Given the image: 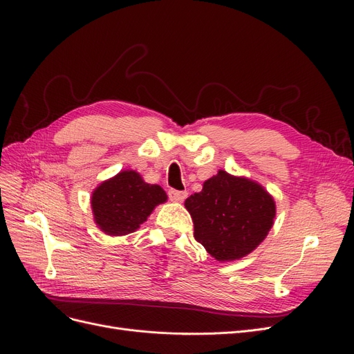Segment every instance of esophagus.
<instances>
[{
  "mask_svg": "<svg viewBox=\"0 0 354 354\" xmlns=\"http://www.w3.org/2000/svg\"><path fill=\"white\" fill-rule=\"evenodd\" d=\"M168 196L173 202H183L187 196V192H181V190H176V189H171L168 190Z\"/></svg>",
  "mask_w": 354,
  "mask_h": 354,
  "instance_id": "obj_1",
  "label": "esophagus"
}]
</instances>
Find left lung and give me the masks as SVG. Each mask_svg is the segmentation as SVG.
Instances as JSON below:
<instances>
[{
    "label": "left lung",
    "mask_w": 354,
    "mask_h": 354,
    "mask_svg": "<svg viewBox=\"0 0 354 354\" xmlns=\"http://www.w3.org/2000/svg\"><path fill=\"white\" fill-rule=\"evenodd\" d=\"M185 207L194 220L195 239L221 263L251 254L276 217L274 199L260 183L224 169L203 181Z\"/></svg>",
    "instance_id": "obj_1"
}]
</instances>
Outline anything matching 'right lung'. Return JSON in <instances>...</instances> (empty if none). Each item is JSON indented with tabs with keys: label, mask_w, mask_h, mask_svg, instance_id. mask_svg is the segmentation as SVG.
Segmentation results:
<instances>
[{
	"label": "right lung",
	"mask_w": 354,
	"mask_h": 354,
	"mask_svg": "<svg viewBox=\"0 0 354 354\" xmlns=\"http://www.w3.org/2000/svg\"><path fill=\"white\" fill-rule=\"evenodd\" d=\"M167 199L162 187L146 183L134 169H124L93 190L94 223L109 236H124L140 227L159 203Z\"/></svg>",
	"instance_id": "obj_1"
}]
</instances>
